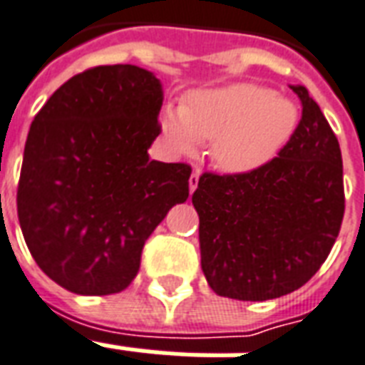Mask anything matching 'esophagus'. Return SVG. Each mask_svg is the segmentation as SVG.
<instances>
[{"label": "esophagus", "mask_w": 365, "mask_h": 365, "mask_svg": "<svg viewBox=\"0 0 365 365\" xmlns=\"http://www.w3.org/2000/svg\"><path fill=\"white\" fill-rule=\"evenodd\" d=\"M197 185H199V170H195L191 176H189V191L193 193L195 189H197Z\"/></svg>", "instance_id": "esophagus-1"}]
</instances>
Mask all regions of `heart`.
Returning a JSON list of instances; mask_svg holds the SVG:
<instances>
[{"mask_svg":"<svg viewBox=\"0 0 365 365\" xmlns=\"http://www.w3.org/2000/svg\"><path fill=\"white\" fill-rule=\"evenodd\" d=\"M297 124L289 99L255 83L201 91L185 105H170L160 118L164 141L185 155L199 141H214L212 158L227 172H247L274 157Z\"/></svg>","mask_w":365,"mask_h":365,"instance_id":"1","label":"heart"}]
</instances>
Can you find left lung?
<instances>
[{"label":"left lung","mask_w":365,"mask_h":365,"mask_svg":"<svg viewBox=\"0 0 365 365\" xmlns=\"http://www.w3.org/2000/svg\"><path fill=\"white\" fill-rule=\"evenodd\" d=\"M302 116L277 157L239 174L205 172L193 193L201 266L220 297L269 300L312 277L344 216L337 135L304 86Z\"/></svg>","instance_id":"8db88e82"}]
</instances>
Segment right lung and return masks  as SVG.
I'll use <instances>...</instances> for the list:
<instances>
[{
    "instance_id": "add662e5",
    "label": "right lung",
    "mask_w": 365,
    "mask_h": 365,
    "mask_svg": "<svg viewBox=\"0 0 365 365\" xmlns=\"http://www.w3.org/2000/svg\"><path fill=\"white\" fill-rule=\"evenodd\" d=\"M163 88L145 68L93 66L55 91L28 132L16 214L41 272L76 294L120 293L191 166L149 160Z\"/></svg>"
}]
</instances>
